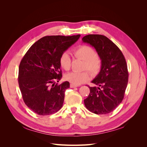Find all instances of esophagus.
Segmentation results:
<instances>
[{
	"label": "esophagus",
	"mask_w": 147,
	"mask_h": 147,
	"mask_svg": "<svg viewBox=\"0 0 147 147\" xmlns=\"http://www.w3.org/2000/svg\"><path fill=\"white\" fill-rule=\"evenodd\" d=\"M70 88H74L77 87V85H75V84H70Z\"/></svg>",
	"instance_id": "esophagus-1"
}]
</instances>
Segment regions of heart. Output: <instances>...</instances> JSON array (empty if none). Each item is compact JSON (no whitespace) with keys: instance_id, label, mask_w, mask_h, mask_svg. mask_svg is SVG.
<instances>
[{"instance_id":"obj_1","label":"heart","mask_w":147,"mask_h":147,"mask_svg":"<svg viewBox=\"0 0 147 147\" xmlns=\"http://www.w3.org/2000/svg\"><path fill=\"white\" fill-rule=\"evenodd\" d=\"M74 55L77 58L84 61V69L88 70L92 74H97L99 72L102 67L101 59L92 48L87 45L80 46L74 51ZM59 64L63 69L65 70L70 69L71 58L68 53L64 52L61 55ZM89 78L90 74L86 71L82 72H72L65 75L66 80L75 85L81 84Z\"/></svg>"}]
</instances>
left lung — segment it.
<instances>
[{
    "instance_id": "8db88e82",
    "label": "left lung",
    "mask_w": 147,
    "mask_h": 147,
    "mask_svg": "<svg viewBox=\"0 0 147 147\" xmlns=\"http://www.w3.org/2000/svg\"><path fill=\"white\" fill-rule=\"evenodd\" d=\"M82 41L95 48L102 61L99 74L91 82L96 86H89L90 92L84 100V105L95 114L109 113L124 98L128 82L126 59L119 48L104 35H87Z\"/></svg>"
}]
</instances>
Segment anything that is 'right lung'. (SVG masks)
I'll return each mask as SVG.
<instances>
[{"label": "right lung", "instance_id": "add662e5", "mask_svg": "<svg viewBox=\"0 0 147 147\" xmlns=\"http://www.w3.org/2000/svg\"><path fill=\"white\" fill-rule=\"evenodd\" d=\"M80 35H51L39 39L22 59L18 83L26 105L39 115L57 112L63 106L69 82L57 84L62 78L61 55L76 42Z\"/></svg>", "mask_w": 147, "mask_h": 147}]
</instances>
